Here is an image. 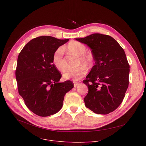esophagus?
<instances>
[{
  "instance_id": "1",
  "label": "esophagus",
  "mask_w": 146,
  "mask_h": 146,
  "mask_svg": "<svg viewBox=\"0 0 146 146\" xmlns=\"http://www.w3.org/2000/svg\"><path fill=\"white\" fill-rule=\"evenodd\" d=\"M79 83L78 82H74V87H76V86H78V85H79Z\"/></svg>"
}]
</instances>
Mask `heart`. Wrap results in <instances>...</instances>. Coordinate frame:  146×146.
<instances>
[{"mask_svg": "<svg viewBox=\"0 0 146 146\" xmlns=\"http://www.w3.org/2000/svg\"><path fill=\"white\" fill-rule=\"evenodd\" d=\"M67 49L71 52L74 54L76 56H80V61L85 64H88L92 61V57L90 54H85L86 50L85 45L82 43L72 41L67 45ZM64 50L62 47H59L52 56V63L54 66L60 71H63L65 68V65L63 61ZM88 68L85 65H81L76 68L68 69L63 73V78L66 80H73L78 81L82 79L87 72Z\"/></svg>", "mask_w": 146, "mask_h": 146, "instance_id": "heart-1", "label": "heart"}]
</instances>
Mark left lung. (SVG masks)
Here are the masks:
<instances>
[{
  "mask_svg": "<svg viewBox=\"0 0 146 146\" xmlns=\"http://www.w3.org/2000/svg\"><path fill=\"white\" fill-rule=\"evenodd\" d=\"M75 39L90 48L95 61L83 81L88 87L85 106L97 114H108L120 105L128 87L129 66L124 50L107 35L93 34Z\"/></svg>",
  "mask_w": 146,
  "mask_h": 146,
  "instance_id": "obj_1",
  "label": "left lung"
}]
</instances>
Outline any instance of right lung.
<instances>
[{
    "instance_id": "obj_1",
    "label": "right lung",
    "mask_w": 146,
    "mask_h": 146,
    "mask_svg": "<svg viewBox=\"0 0 146 146\" xmlns=\"http://www.w3.org/2000/svg\"><path fill=\"white\" fill-rule=\"evenodd\" d=\"M68 40L38 36L19 54L15 72L19 94L28 109L38 116L58 112L64 95L74 87L70 80L58 83L61 74L52 63L54 52Z\"/></svg>"
}]
</instances>
